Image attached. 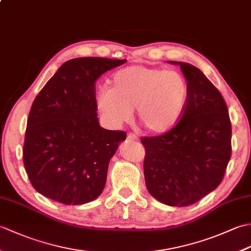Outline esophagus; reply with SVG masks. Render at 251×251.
I'll use <instances>...</instances> for the list:
<instances>
[{"instance_id":"obj_1","label":"esophagus","mask_w":251,"mask_h":251,"mask_svg":"<svg viewBox=\"0 0 251 251\" xmlns=\"http://www.w3.org/2000/svg\"><path fill=\"white\" fill-rule=\"evenodd\" d=\"M128 138L129 140H132V141H136V140H138V136L137 135H135V134H132V132H129L128 134Z\"/></svg>"}]
</instances>
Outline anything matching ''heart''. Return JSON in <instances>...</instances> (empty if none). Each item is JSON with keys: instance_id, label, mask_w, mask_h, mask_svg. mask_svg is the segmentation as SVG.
Wrapping results in <instances>:
<instances>
[{"instance_id": "heart-1", "label": "heart", "mask_w": 251, "mask_h": 251, "mask_svg": "<svg viewBox=\"0 0 251 251\" xmlns=\"http://www.w3.org/2000/svg\"><path fill=\"white\" fill-rule=\"evenodd\" d=\"M189 98L182 74L161 68L131 66L117 71L97 97V108L112 124L129 120L136 108L138 120L152 134H164L180 122Z\"/></svg>"}]
</instances>
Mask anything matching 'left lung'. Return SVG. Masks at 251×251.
Listing matches in <instances>:
<instances>
[{
  "label": "left lung",
  "mask_w": 251,
  "mask_h": 251,
  "mask_svg": "<svg viewBox=\"0 0 251 251\" xmlns=\"http://www.w3.org/2000/svg\"><path fill=\"white\" fill-rule=\"evenodd\" d=\"M179 65L189 85L184 113L173 129L142 137L147 189L165 205L182 207L199 201L225 177L232 153L227 106L215 85L199 68Z\"/></svg>",
  "instance_id": "obj_1"
}]
</instances>
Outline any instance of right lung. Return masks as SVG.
<instances>
[{
    "label": "right lung",
    "mask_w": 251,
    "mask_h": 251,
    "mask_svg": "<svg viewBox=\"0 0 251 251\" xmlns=\"http://www.w3.org/2000/svg\"><path fill=\"white\" fill-rule=\"evenodd\" d=\"M126 59L84 57L58 69L32 103L23 149L32 186L65 205L92 201L104 189L123 130L99 125L96 81Z\"/></svg>",
    "instance_id": "right-lung-1"
}]
</instances>
